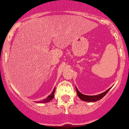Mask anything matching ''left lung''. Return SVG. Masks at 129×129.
<instances>
[{
  "instance_id": "1",
  "label": "left lung",
  "mask_w": 129,
  "mask_h": 129,
  "mask_svg": "<svg viewBox=\"0 0 129 129\" xmlns=\"http://www.w3.org/2000/svg\"><path fill=\"white\" fill-rule=\"evenodd\" d=\"M111 89V88L104 92L103 93H101L100 94L98 95H94V96H89V95H85L81 93L78 90L77 88L76 87V92H77V95L78 96V97L80 98L82 100L84 101V102H97V101L100 100L102 99L103 97H104V96H105L107 93L109 92V90Z\"/></svg>"
}]
</instances>
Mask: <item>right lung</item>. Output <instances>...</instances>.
<instances>
[{
    "mask_svg": "<svg viewBox=\"0 0 129 129\" xmlns=\"http://www.w3.org/2000/svg\"><path fill=\"white\" fill-rule=\"evenodd\" d=\"M54 91H55V88H54V89H53L52 93L50 95H49V96H47V98H45V99H44V100H43L38 101V102H37V103H41V104H42V103H47V102H50V101L52 100L53 99V98H54Z\"/></svg>",
    "mask_w": 129,
    "mask_h": 129,
    "instance_id": "right-lung-1",
    "label": "right lung"
}]
</instances>
